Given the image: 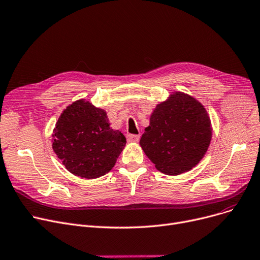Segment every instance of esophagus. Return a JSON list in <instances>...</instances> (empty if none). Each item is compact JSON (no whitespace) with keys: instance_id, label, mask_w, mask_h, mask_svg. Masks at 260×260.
<instances>
[{"instance_id":"obj_1","label":"esophagus","mask_w":260,"mask_h":260,"mask_svg":"<svg viewBox=\"0 0 260 260\" xmlns=\"http://www.w3.org/2000/svg\"><path fill=\"white\" fill-rule=\"evenodd\" d=\"M127 140H128V142H139L140 141V135L127 134Z\"/></svg>"}]
</instances>
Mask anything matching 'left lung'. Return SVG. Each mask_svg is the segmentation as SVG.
<instances>
[{"label": "left lung", "mask_w": 260, "mask_h": 260, "mask_svg": "<svg viewBox=\"0 0 260 260\" xmlns=\"http://www.w3.org/2000/svg\"><path fill=\"white\" fill-rule=\"evenodd\" d=\"M211 137V120L204 106L188 94L174 92L156 106L140 145L158 171L178 175L200 162Z\"/></svg>", "instance_id": "left-lung-1"}]
</instances>
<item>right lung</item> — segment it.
<instances>
[{
    "mask_svg": "<svg viewBox=\"0 0 260 260\" xmlns=\"http://www.w3.org/2000/svg\"><path fill=\"white\" fill-rule=\"evenodd\" d=\"M103 109L84 100L76 101L63 111L53 130L52 148L72 174L92 179L114 167L126 137L110 128Z\"/></svg>",
    "mask_w": 260,
    "mask_h": 260,
    "instance_id": "right-lung-1",
    "label": "right lung"
}]
</instances>
